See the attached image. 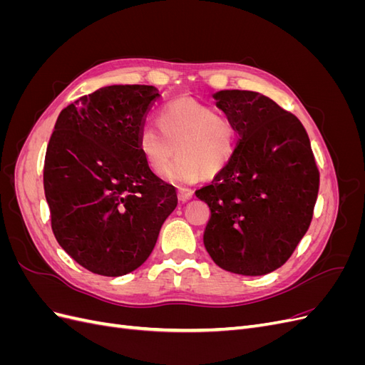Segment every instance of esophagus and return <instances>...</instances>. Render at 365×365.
Segmentation results:
<instances>
[{
    "instance_id": "obj_1",
    "label": "esophagus",
    "mask_w": 365,
    "mask_h": 365,
    "mask_svg": "<svg viewBox=\"0 0 365 365\" xmlns=\"http://www.w3.org/2000/svg\"><path fill=\"white\" fill-rule=\"evenodd\" d=\"M192 196H193V190L192 189H185V187H180V190H178L180 201H182V202L189 201Z\"/></svg>"
}]
</instances>
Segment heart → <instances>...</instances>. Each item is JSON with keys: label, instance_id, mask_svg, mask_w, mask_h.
<instances>
[{"label": "heart", "instance_id": "obj_1", "mask_svg": "<svg viewBox=\"0 0 365 365\" xmlns=\"http://www.w3.org/2000/svg\"><path fill=\"white\" fill-rule=\"evenodd\" d=\"M157 126L145 125L137 135V148L148 169L172 180L190 182L201 176L224 172L236 153V128L213 106L193 98H176L160 108Z\"/></svg>", "mask_w": 365, "mask_h": 365}]
</instances>
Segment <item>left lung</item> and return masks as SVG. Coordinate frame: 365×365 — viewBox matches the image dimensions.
<instances>
[{"mask_svg":"<svg viewBox=\"0 0 365 365\" xmlns=\"http://www.w3.org/2000/svg\"><path fill=\"white\" fill-rule=\"evenodd\" d=\"M213 97L239 141L228 168L195 192L212 212L204 245L225 271L268 274L288 262L312 222L319 172L311 141L302 121L267 96Z\"/></svg>","mask_w":365,"mask_h":365,"instance_id":"8db88e82","label":"left lung"}]
</instances>
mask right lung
Here are the masks:
<instances>
[{"mask_svg": "<svg viewBox=\"0 0 365 365\" xmlns=\"http://www.w3.org/2000/svg\"><path fill=\"white\" fill-rule=\"evenodd\" d=\"M160 94L111 85L63 108L43 163V192L59 245L98 275L118 277L148 260L178 204L175 187L143 161L137 135Z\"/></svg>", "mask_w": 365, "mask_h": 365, "instance_id": "1", "label": "right lung"}]
</instances>
